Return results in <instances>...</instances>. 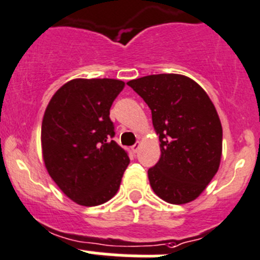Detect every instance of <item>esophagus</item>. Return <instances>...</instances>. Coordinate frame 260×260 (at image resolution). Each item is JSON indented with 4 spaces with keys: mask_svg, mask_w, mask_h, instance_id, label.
<instances>
[{
    "mask_svg": "<svg viewBox=\"0 0 260 260\" xmlns=\"http://www.w3.org/2000/svg\"><path fill=\"white\" fill-rule=\"evenodd\" d=\"M139 148H140V143H139V141H138V143H136V144H134L133 146H131V149H133L134 153H136V151L139 150Z\"/></svg>",
    "mask_w": 260,
    "mask_h": 260,
    "instance_id": "34e87169",
    "label": "esophagus"
}]
</instances>
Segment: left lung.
Masks as SVG:
<instances>
[{"instance_id": "8db88e82", "label": "left lung", "mask_w": 260, "mask_h": 260, "mask_svg": "<svg viewBox=\"0 0 260 260\" xmlns=\"http://www.w3.org/2000/svg\"><path fill=\"white\" fill-rule=\"evenodd\" d=\"M127 84L151 110L160 141V159L148 171L154 193L173 205L194 201L222 155V126L209 94L183 74H151Z\"/></svg>"}]
</instances>
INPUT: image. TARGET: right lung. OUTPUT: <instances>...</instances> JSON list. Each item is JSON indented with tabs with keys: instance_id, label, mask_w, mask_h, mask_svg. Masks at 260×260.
Returning a JSON list of instances; mask_svg holds the SVG:
<instances>
[{
	"instance_id": "add662e5",
	"label": "right lung",
	"mask_w": 260,
	"mask_h": 260,
	"mask_svg": "<svg viewBox=\"0 0 260 260\" xmlns=\"http://www.w3.org/2000/svg\"><path fill=\"white\" fill-rule=\"evenodd\" d=\"M124 87L119 79H72L53 94L44 112L45 168L60 191L81 206L111 200L130 163L126 151L111 140L110 109Z\"/></svg>"
}]
</instances>
